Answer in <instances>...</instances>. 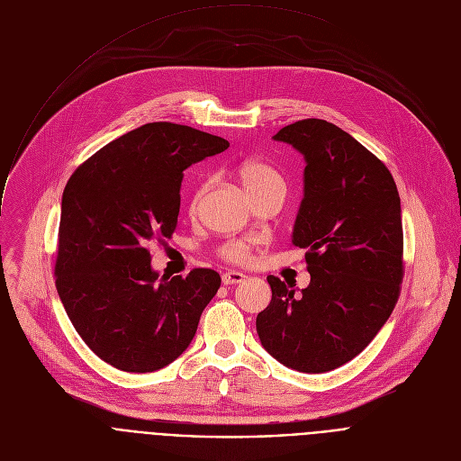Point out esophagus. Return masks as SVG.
Returning <instances> with one entry per match:
<instances>
[{"instance_id": "esophagus-1", "label": "esophagus", "mask_w": 461, "mask_h": 461, "mask_svg": "<svg viewBox=\"0 0 461 461\" xmlns=\"http://www.w3.org/2000/svg\"><path fill=\"white\" fill-rule=\"evenodd\" d=\"M246 279V276L244 274H240V272H226V274H222V283L228 286V285H239V283H242Z\"/></svg>"}]
</instances>
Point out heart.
Returning a JSON list of instances; mask_svg holds the SVG:
<instances>
[{"instance_id": "obj_1", "label": "heart", "mask_w": 461, "mask_h": 461, "mask_svg": "<svg viewBox=\"0 0 461 461\" xmlns=\"http://www.w3.org/2000/svg\"><path fill=\"white\" fill-rule=\"evenodd\" d=\"M237 175H239L240 184L244 185L248 194L253 196V199H255V196H258L260 193H265L267 189L285 187L281 175L274 167H270L268 164L258 162V160L242 162L237 169ZM203 191H204V184H199L194 187V191L191 194L189 210H194L196 204H199ZM217 253H219L221 258H224L228 262H233V265H244V262H248L251 258V246H249L248 240L235 239V240H228V242L221 244Z\"/></svg>"}]
</instances>
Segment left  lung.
<instances>
[{"label": "left lung", "instance_id": "1", "mask_svg": "<svg viewBox=\"0 0 461 461\" xmlns=\"http://www.w3.org/2000/svg\"><path fill=\"white\" fill-rule=\"evenodd\" d=\"M274 139L306 160L292 244L306 249L310 285L295 295L268 276L272 301L257 315V334L285 366L321 374L363 352L398 303L400 193L386 166L330 122L299 120Z\"/></svg>", "mask_w": 461, "mask_h": 461}]
</instances>
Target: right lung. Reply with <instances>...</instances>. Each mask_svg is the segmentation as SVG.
<instances>
[{"label":"right lung","instance_id":"add662e5","mask_svg":"<svg viewBox=\"0 0 461 461\" xmlns=\"http://www.w3.org/2000/svg\"><path fill=\"white\" fill-rule=\"evenodd\" d=\"M230 142L151 122L104 146L61 196L56 290L86 345L123 372H155L191 343L221 276L194 268L158 281L149 244L171 239L184 169Z\"/></svg>","mask_w":461,"mask_h":461}]
</instances>
